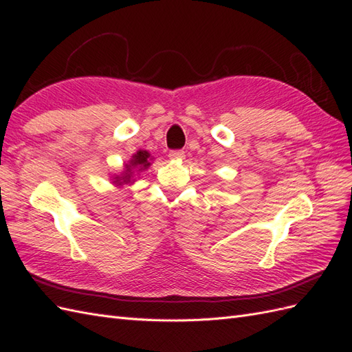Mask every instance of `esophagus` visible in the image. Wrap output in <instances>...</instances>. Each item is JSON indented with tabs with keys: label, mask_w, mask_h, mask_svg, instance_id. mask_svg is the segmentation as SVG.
I'll return each instance as SVG.
<instances>
[{
	"label": "esophagus",
	"mask_w": 352,
	"mask_h": 352,
	"mask_svg": "<svg viewBox=\"0 0 352 352\" xmlns=\"http://www.w3.org/2000/svg\"><path fill=\"white\" fill-rule=\"evenodd\" d=\"M168 157L172 160H184L185 158V151L182 150H175V151H170Z\"/></svg>",
	"instance_id": "obj_1"
}]
</instances>
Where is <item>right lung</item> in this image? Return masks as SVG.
<instances>
[{
    "instance_id": "1",
    "label": "right lung",
    "mask_w": 352,
    "mask_h": 352,
    "mask_svg": "<svg viewBox=\"0 0 352 352\" xmlns=\"http://www.w3.org/2000/svg\"><path fill=\"white\" fill-rule=\"evenodd\" d=\"M151 154L148 151H142L140 150L136 154L132 155V158L129 160V163L124 164V170L123 173L113 177L114 182L117 186L120 185H126V184H132L135 182V173H140V172H144V170H146L148 167L151 166Z\"/></svg>"
}]
</instances>
